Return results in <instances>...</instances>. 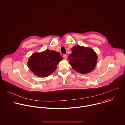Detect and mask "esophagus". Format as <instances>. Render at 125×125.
<instances>
[{"instance_id": "34e87169", "label": "esophagus", "mask_w": 125, "mask_h": 125, "mask_svg": "<svg viewBox=\"0 0 125 125\" xmlns=\"http://www.w3.org/2000/svg\"><path fill=\"white\" fill-rule=\"evenodd\" d=\"M63 56L65 59H67V55L66 54H63Z\"/></svg>"}]
</instances>
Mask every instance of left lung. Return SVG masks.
I'll use <instances>...</instances> for the list:
<instances>
[{
    "label": "left lung",
    "instance_id": "left-lung-1",
    "mask_svg": "<svg viewBox=\"0 0 125 125\" xmlns=\"http://www.w3.org/2000/svg\"><path fill=\"white\" fill-rule=\"evenodd\" d=\"M71 51L72 53L68 57L72 68L82 74L92 72L98 59L95 51L91 48L80 45L73 46Z\"/></svg>",
    "mask_w": 125,
    "mask_h": 125
}]
</instances>
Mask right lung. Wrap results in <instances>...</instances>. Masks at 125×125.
<instances>
[{"mask_svg":"<svg viewBox=\"0 0 125 125\" xmlns=\"http://www.w3.org/2000/svg\"><path fill=\"white\" fill-rule=\"evenodd\" d=\"M62 60L63 58L59 52L46 49L33 53L28 59L27 66L34 75L46 77L54 72Z\"/></svg>","mask_w":125,"mask_h":125,"instance_id":"obj_1","label":"right lung"}]
</instances>
